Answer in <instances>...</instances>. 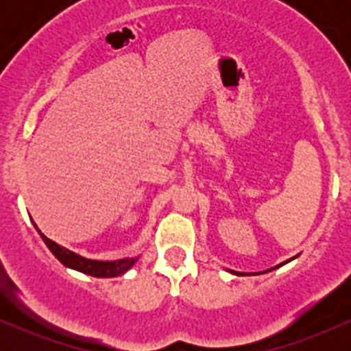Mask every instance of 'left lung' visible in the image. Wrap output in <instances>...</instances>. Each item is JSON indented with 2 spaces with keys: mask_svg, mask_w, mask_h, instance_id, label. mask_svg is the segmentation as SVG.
I'll return each instance as SVG.
<instances>
[{
  "mask_svg": "<svg viewBox=\"0 0 351 351\" xmlns=\"http://www.w3.org/2000/svg\"><path fill=\"white\" fill-rule=\"evenodd\" d=\"M297 257V256H295ZM295 257H292V259H295ZM292 259H289V261H292ZM289 261H285V263H282V264H279V265H276V267H272V269H267V271H264V272H271V271H274V269H277V267H280V265H284V264H287ZM232 274H236V276H247V274H244V272H236V271H231ZM256 274H263V272H256Z\"/></svg>",
  "mask_w": 351,
  "mask_h": 351,
  "instance_id": "obj_1",
  "label": "left lung"
}]
</instances>
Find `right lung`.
<instances>
[{
  "label": "right lung",
  "mask_w": 351,
  "mask_h": 351,
  "mask_svg": "<svg viewBox=\"0 0 351 351\" xmlns=\"http://www.w3.org/2000/svg\"><path fill=\"white\" fill-rule=\"evenodd\" d=\"M34 224V223H33ZM36 226V224H34ZM38 229V226H36ZM38 232L41 234L43 241L46 243L49 251L58 257L59 263H62L66 267L75 269V271L88 274L92 277H119L122 276L135 264L136 259H120V261H92V259H86V257L79 256V254L69 251V249L62 247V245L56 244L54 241H51L49 237H46L41 231L38 229Z\"/></svg>",
  "instance_id": "right-lung-1"
}]
</instances>
